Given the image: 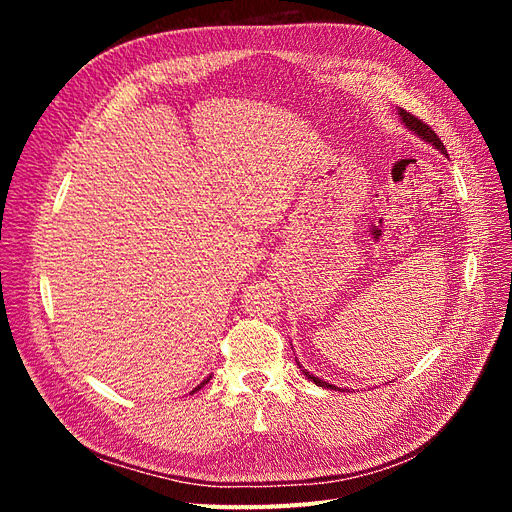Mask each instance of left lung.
Listing matches in <instances>:
<instances>
[{"label": "left lung", "mask_w": 512, "mask_h": 512, "mask_svg": "<svg viewBox=\"0 0 512 512\" xmlns=\"http://www.w3.org/2000/svg\"><path fill=\"white\" fill-rule=\"evenodd\" d=\"M399 117H401V121H404L406 123V126L412 130V132H416L418 136H421V138H425V141L427 143H431L433 147H436V149H440L442 153H446V149H444V143L440 141V138H438V134L436 132H433L429 126H427V123L423 121V119H418V117H414L412 113H408V111H404V108H399ZM301 367V365H299ZM301 371H303V374H305V378L307 380H312L314 384H318V386H327V389H335V386L333 384H329V382H322L320 378H316V376H312V374H309V371H305L303 367H301ZM339 391H342V389H339Z\"/></svg>", "instance_id": "1"}]
</instances>
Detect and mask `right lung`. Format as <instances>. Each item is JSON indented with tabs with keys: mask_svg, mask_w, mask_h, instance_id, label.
I'll use <instances>...</instances> for the list:
<instances>
[{
	"mask_svg": "<svg viewBox=\"0 0 512 512\" xmlns=\"http://www.w3.org/2000/svg\"><path fill=\"white\" fill-rule=\"evenodd\" d=\"M207 382H209V380H205V382H203V384H207ZM203 384H200V386H203ZM200 386H198V389H200ZM198 389H196V391H198Z\"/></svg>",
	"mask_w": 512,
	"mask_h": 512,
	"instance_id": "right-lung-1",
	"label": "right lung"
}]
</instances>
